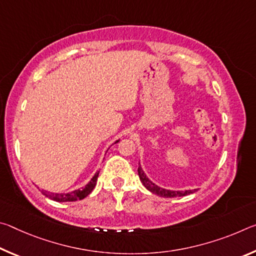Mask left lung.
<instances>
[{
	"label": "left lung",
	"instance_id": "1",
	"mask_svg": "<svg viewBox=\"0 0 256 256\" xmlns=\"http://www.w3.org/2000/svg\"><path fill=\"white\" fill-rule=\"evenodd\" d=\"M138 177H140V180L142 182V184L144 185V188L146 190H149L151 193L156 194V196H162V198H177V196H188V194H192L196 192V190H166L160 188V186L156 185L152 183L146 175L144 174V170H142L140 162H138Z\"/></svg>",
	"mask_w": 256,
	"mask_h": 256
}]
</instances>
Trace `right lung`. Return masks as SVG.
Returning <instances> with one entry per match:
<instances>
[{
	"label": "right lung",
	"mask_w": 256,
	"mask_h": 256,
	"mask_svg": "<svg viewBox=\"0 0 256 256\" xmlns=\"http://www.w3.org/2000/svg\"><path fill=\"white\" fill-rule=\"evenodd\" d=\"M116 142H118V140ZM98 175H99V172H97L96 174L94 175L92 178L90 180L89 183L86 186H84V188H81L79 190H72L71 193H50L45 190H42V193L44 194L45 196L50 198V200H54L56 202H73V201L82 200V198L88 196L89 194L92 193V190H94V186H96Z\"/></svg>",
	"instance_id": "1"
}]
</instances>
